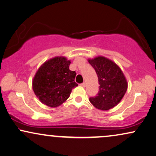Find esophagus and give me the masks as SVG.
Returning <instances> with one entry per match:
<instances>
[{
    "mask_svg": "<svg viewBox=\"0 0 156 156\" xmlns=\"http://www.w3.org/2000/svg\"><path fill=\"white\" fill-rule=\"evenodd\" d=\"M80 86H82V87H86V83H83L80 84Z\"/></svg>",
    "mask_w": 156,
    "mask_h": 156,
    "instance_id": "1",
    "label": "esophagus"
}]
</instances>
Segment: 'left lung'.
<instances>
[{
    "mask_svg": "<svg viewBox=\"0 0 156 156\" xmlns=\"http://www.w3.org/2000/svg\"><path fill=\"white\" fill-rule=\"evenodd\" d=\"M96 72L99 91L90 102L98 109L108 111L118 104L127 90L128 83L120 68L111 60L99 56L88 60Z\"/></svg>",
    "mask_w": 156,
    "mask_h": 156,
    "instance_id": "1",
    "label": "left lung"
}]
</instances>
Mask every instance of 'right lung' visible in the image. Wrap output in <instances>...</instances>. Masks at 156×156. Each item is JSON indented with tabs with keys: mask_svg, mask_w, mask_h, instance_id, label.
<instances>
[{
	"mask_svg": "<svg viewBox=\"0 0 156 156\" xmlns=\"http://www.w3.org/2000/svg\"><path fill=\"white\" fill-rule=\"evenodd\" d=\"M70 64L66 58L55 57L38 70L33 80V89L43 104L59 106L69 98L72 89L78 86L75 82L76 73L69 69Z\"/></svg>",
	"mask_w": 156,
	"mask_h": 156,
	"instance_id": "add662e5",
	"label": "right lung"
}]
</instances>
